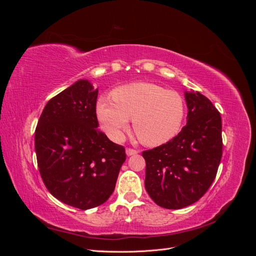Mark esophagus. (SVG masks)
Returning a JSON list of instances; mask_svg holds the SVG:
<instances>
[{
	"label": "esophagus",
	"mask_w": 256,
	"mask_h": 256,
	"mask_svg": "<svg viewBox=\"0 0 256 256\" xmlns=\"http://www.w3.org/2000/svg\"><path fill=\"white\" fill-rule=\"evenodd\" d=\"M138 152L136 150H132V148H127L126 150V154L127 156H134V154H136Z\"/></svg>",
	"instance_id": "1"
}]
</instances>
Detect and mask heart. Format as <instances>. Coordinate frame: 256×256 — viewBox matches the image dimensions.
I'll use <instances>...</instances> for the list:
<instances>
[{
    "instance_id": "heart-1",
    "label": "heart",
    "mask_w": 256,
    "mask_h": 256,
    "mask_svg": "<svg viewBox=\"0 0 256 256\" xmlns=\"http://www.w3.org/2000/svg\"><path fill=\"white\" fill-rule=\"evenodd\" d=\"M95 111L108 136L120 141L132 118L134 128L148 146L164 144L180 132L184 114V98L158 84L138 82L115 88L112 96L98 97Z\"/></svg>"
}]
</instances>
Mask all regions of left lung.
<instances>
[{
	"label": "left lung",
	"mask_w": 256,
	"mask_h": 256,
	"mask_svg": "<svg viewBox=\"0 0 256 256\" xmlns=\"http://www.w3.org/2000/svg\"><path fill=\"white\" fill-rule=\"evenodd\" d=\"M187 125L171 141L143 152L145 189L157 205L180 209L196 203L214 180L222 157V122L210 100L184 92Z\"/></svg>",
	"instance_id": "8db88e82"
}]
</instances>
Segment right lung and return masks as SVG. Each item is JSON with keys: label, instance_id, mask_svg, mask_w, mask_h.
<instances>
[{"label": "right lung", "instance_id": "right-lung-1", "mask_svg": "<svg viewBox=\"0 0 256 256\" xmlns=\"http://www.w3.org/2000/svg\"><path fill=\"white\" fill-rule=\"evenodd\" d=\"M98 88L81 79L50 99L35 130V150L44 186L69 206L86 210L113 193L125 148L98 129Z\"/></svg>", "mask_w": 256, "mask_h": 256}]
</instances>
